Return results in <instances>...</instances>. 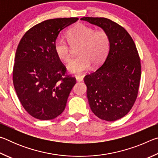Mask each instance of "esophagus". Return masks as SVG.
<instances>
[{"instance_id":"esophagus-1","label":"esophagus","mask_w":158,"mask_h":158,"mask_svg":"<svg viewBox=\"0 0 158 158\" xmlns=\"http://www.w3.org/2000/svg\"><path fill=\"white\" fill-rule=\"evenodd\" d=\"M83 79H84V77H83L82 76H80V75L76 76V79L77 81H82Z\"/></svg>"}]
</instances>
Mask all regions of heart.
<instances>
[{
	"instance_id": "b5f03b06",
	"label": "heart",
	"mask_w": 158,
	"mask_h": 158,
	"mask_svg": "<svg viewBox=\"0 0 158 158\" xmlns=\"http://www.w3.org/2000/svg\"><path fill=\"white\" fill-rule=\"evenodd\" d=\"M68 42L77 49L78 57L73 58L67 65L71 73L80 74L93 66H98L107 56L111 47V37L105 29H98L78 23L67 31ZM53 50L62 62H68L70 58V47L65 40L57 38L53 43Z\"/></svg>"
}]
</instances>
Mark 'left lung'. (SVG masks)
I'll return each instance as SVG.
<instances>
[{
    "mask_svg": "<svg viewBox=\"0 0 158 158\" xmlns=\"http://www.w3.org/2000/svg\"><path fill=\"white\" fill-rule=\"evenodd\" d=\"M108 32L111 47L105 61L84 77L90 109L96 116L114 121L125 116L138 95L141 68L135 42L121 26L104 17H83Z\"/></svg>",
    "mask_w": 158,
    "mask_h": 158,
    "instance_id": "1",
    "label": "left lung"
}]
</instances>
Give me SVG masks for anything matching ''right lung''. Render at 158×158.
<instances>
[{
  "mask_svg": "<svg viewBox=\"0 0 158 158\" xmlns=\"http://www.w3.org/2000/svg\"><path fill=\"white\" fill-rule=\"evenodd\" d=\"M77 17L48 19L26 32L19 43L12 71L13 84L21 105L31 116L52 120L65 108L76 79L53 50L60 32Z\"/></svg>",
  "mask_w": 158,
  "mask_h": 158,
  "instance_id": "add662e5",
  "label": "right lung"
}]
</instances>
